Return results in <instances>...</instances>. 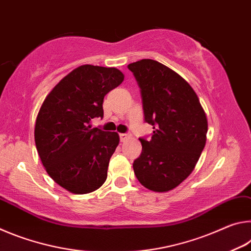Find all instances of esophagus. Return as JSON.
<instances>
[{
    "label": "esophagus",
    "mask_w": 251,
    "mask_h": 251,
    "mask_svg": "<svg viewBox=\"0 0 251 251\" xmlns=\"http://www.w3.org/2000/svg\"><path fill=\"white\" fill-rule=\"evenodd\" d=\"M129 138V135L128 134H120V139L121 142H125L126 139Z\"/></svg>",
    "instance_id": "1"
}]
</instances>
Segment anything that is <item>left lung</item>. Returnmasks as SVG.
Returning <instances> with one entry per match:
<instances>
[{"label":"left lung","mask_w":251,"mask_h":251,"mask_svg":"<svg viewBox=\"0 0 251 251\" xmlns=\"http://www.w3.org/2000/svg\"><path fill=\"white\" fill-rule=\"evenodd\" d=\"M143 100L145 122L152 126L150 141L134 160L139 182L152 192H169L188 177L206 144L208 123L198 96L176 72L154 59L131 63Z\"/></svg>","instance_id":"1"}]
</instances>
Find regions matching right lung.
<instances>
[{"label":"right lung","instance_id":"1","mask_svg":"<svg viewBox=\"0 0 251 251\" xmlns=\"http://www.w3.org/2000/svg\"><path fill=\"white\" fill-rule=\"evenodd\" d=\"M123 80L115 67L82 65L59 80L42 104L34 137L50 178L74 194L99 189L120 143L115 131L92 128L103 117L104 97Z\"/></svg>","mask_w":251,"mask_h":251}]
</instances>
